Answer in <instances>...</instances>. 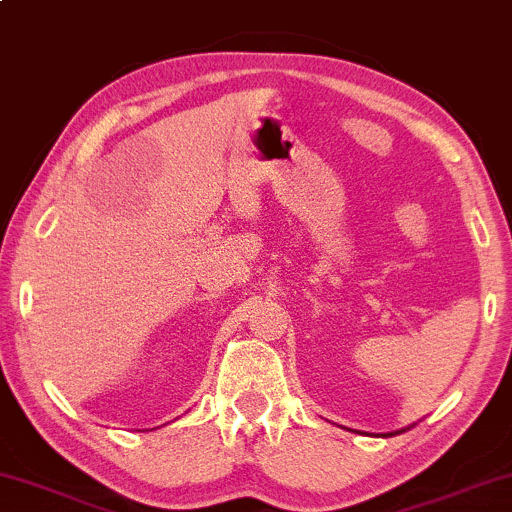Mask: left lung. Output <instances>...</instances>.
I'll list each match as a JSON object with an SVG mask.
<instances>
[{"mask_svg": "<svg viewBox=\"0 0 512 512\" xmlns=\"http://www.w3.org/2000/svg\"><path fill=\"white\" fill-rule=\"evenodd\" d=\"M405 431H410V426H407V428H400V431H393V433H384V438H388V435H398V433H405Z\"/></svg>", "mask_w": 512, "mask_h": 512, "instance_id": "obj_1", "label": "left lung"}]
</instances>
